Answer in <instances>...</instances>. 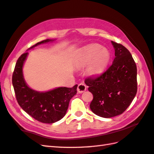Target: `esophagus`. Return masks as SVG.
Listing matches in <instances>:
<instances>
[{
  "mask_svg": "<svg viewBox=\"0 0 154 154\" xmlns=\"http://www.w3.org/2000/svg\"><path fill=\"white\" fill-rule=\"evenodd\" d=\"M87 90V86L85 84L80 83L77 87V91L79 93H82Z\"/></svg>",
  "mask_w": 154,
  "mask_h": 154,
  "instance_id": "esophagus-1",
  "label": "esophagus"
}]
</instances>
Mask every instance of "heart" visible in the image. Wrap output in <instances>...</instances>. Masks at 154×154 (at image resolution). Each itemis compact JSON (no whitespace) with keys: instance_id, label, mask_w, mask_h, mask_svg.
Returning a JSON list of instances; mask_svg holds the SVG:
<instances>
[{"instance_id":"heart-1","label":"heart","mask_w":154,"mask_h":154,"mask_svg":"<svg viewBox=\"0 0 154 154\" xmlns=\"http://www.w3.org/2000/svg\"><path fill=\"white\" fill-rule=\"evenodd\" d=\"M109 51L99 44H90L83 48L79 60V66L84 67L89 65L88 72L91 75L102 73L109 62Z\"/></svg>"}]
</instances>
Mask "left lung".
Listing matches in <instances>:
<instances>
[{
  "instance_id": "8db88e82",
  "label": "left lung",
  "mask_w": 154,
  "mask_h": 154,
  "mask_svg": "<svg viewBox=\"0 0 154 154\" xmlns=\"http://www.w3.org/2000/svg\"><path fill=\"white\" fill-rule=\"evenodd\" d=\"M115 58L103 73L85 80L93 94L90 104L93 112L103 118L122 114L137 93V67L128 50L113 41Z\"/></svg>"
}]
</instances>
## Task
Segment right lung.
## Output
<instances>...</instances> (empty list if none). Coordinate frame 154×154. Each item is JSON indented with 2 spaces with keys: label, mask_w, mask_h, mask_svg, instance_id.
<instances>
[{
  "label": "right lung",
  "mask_w": 154,
  "mask_h": 154,
  "mask_svg": "<svg viewBox=\"0 0 154 154\" xmlns=\"http://www.w3.org/2000/svg\"><path fill=\"white\" fill-rule=\"evenodd\" d=\"M53 40H45L31 48ZM28 52L22 54L16 62L12 74V85L18 104L26 112L39 122L52 124L59 121L66 114L71 99L77 93V85L72 88L59 87L47 92H38L26 83L22 67Z\"/></svg>",
  "instance_id": "obj_1"
}]
</instances>
